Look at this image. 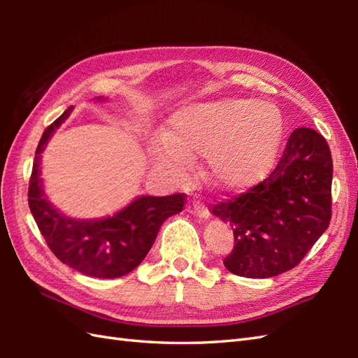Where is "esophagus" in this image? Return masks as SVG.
<instances>
[{
  "mask_svg": "<svg viewBox=\"0 0 358 358\" xmlns=\"http://www.w3.org/2000/svg\"><path fill=\"white\" fill-rule=\"evenodd\" d=\"M191 212H194V214H195L196 217L204 218V220H208V218L210 217L209 209H208L206 206H204L203 203H200V201H194L192 208H191Z\"/></svg>",
  "mask_w": 358,
  "mask_h": 358,
  "instance_id": "esophagus-1",
  "label": "esophagus"
}]
</instances>
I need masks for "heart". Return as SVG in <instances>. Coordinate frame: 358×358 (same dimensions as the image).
Returning a JSON list of instances; mask_svg holds the SVG:
<instances>
[{
    "label": "heart",
    "mask_w": 358,
    "mask_h": 358,
    "mask_svg": "<svg viewBox=\"0 0 358 358\" xmlns=\"http://www.w3.org/2000/svg\"><path fill=\"white\" fill-rule=\"evenodd\" d=\"M283 115L266 100H218L183 106L167 118L163 143L152 162L173 180H183L192 157L203 155L215 186L232 191L255 185L275 162Z\"/></svg>",
    "instance_id": "1"
}]
</instances>
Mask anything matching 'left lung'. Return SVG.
<instances>
[{"label": "left lung", "instance_id": "1", "mask_svg": "<svg viewBox=\"0 0 358 358\" xmlns=\"http://www.w3.org/2000/svg\"><path fill=\"white\" fill-rule=\"evenodd\" d=\"M332 157L314 129L291 134L275 169L212 214L234 229L226 269L240 277L269 278L299 264L331 222Z\"/></svg>", "mask_w": 358, "mask_h": 358}]
</instances>
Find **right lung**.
<instances>
[{"label": "right lung", "instance_id": "1", "mask_svg": "<svg viewBox=\"0 0 358 358\" xmlns=\"http://www.w3.org/2000/svg\"><path fill=\"white\" fill-rule=\"evenodd\" d=\"M95 100L104 101L106 98L98 96ZM71 112L72 108L53 121L38 143L29 181V208L38 229L59 262L89 277H123L144 260L166 220L183 210L185 194L136 196L112 217L104 218L81 220L62 214L45 196L41 154Z\"/></svg>", "mask_w": 358, "mask_h": 358}]
</instances>
